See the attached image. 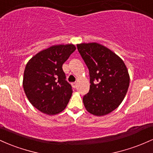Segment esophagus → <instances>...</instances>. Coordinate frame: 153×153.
Masks as SVG:
<instances>
[{
  "instance_id": "esophagus-1",
  "label": "esophagus",
  "mask_w": 153,
  "mask_h": 153,
  "mask_svg": "<svg viewBox=\"0 0 153 153\" xmlns=\"http://www.w3.org/2000/svg\"><path fill=\"white\" fill-rule=\"evenodd\" d=\"M71 85H72V87H74V88H76V87H77V83H76V82H73V83H71Z\"/></svg>"
}]
</instances>
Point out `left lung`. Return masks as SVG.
I'll return each mask as SVG.
<instances>
[{
    "instance_id": "1",
    "label": "left lung",
    "mask_w": 153,
    "mask_h": 153,
    "mask_svg": "<svg viewBox=\"0 0 153 153\" xmlns=\"http://www.w3.org/2000/svg\"><path fill=\"white\" fill-rule=\"evenodd\" d=\"M77 49L90 71V91L83 97L89 113L97 116L110 114L122 102L130 77L123 60L97 42L77 44Z\"/></svg>"
}]
</instances>
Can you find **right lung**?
Listing matches in <instances>:
<instances>
[{
	"label": "right lung",
	"instance_id": "1",
	"mask_svg": "<svg viewBox=\"0 0 153 153\" xmlns=\"http://www.w3.org/2000/svg\"><path fill=\"white\" fill-rule=\"evenodd\" d=\"M75 50L73 44L53 45L34 56L26 65L24 90L31 104L42 113L55 115L66 108L73 91L62 66Z\"/></svg>",
	"mask_w": 153,
	"mask_h": 153
}]
</instances>
